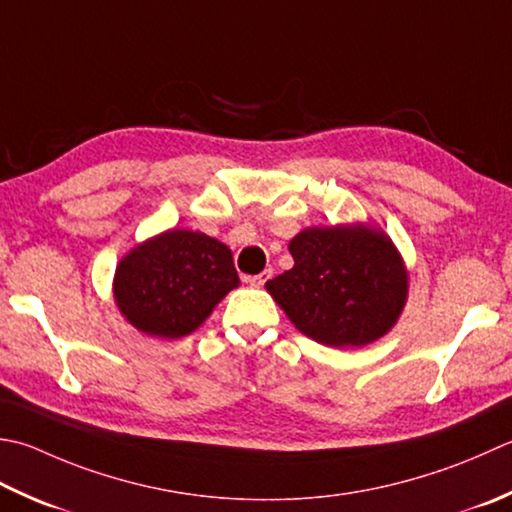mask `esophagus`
Returning a JSON list of instances; mask_svg holds the SVG:
<instances>
[{
    "label": "esophagus",
    "instance_id": "esophagus-1",
    "mask_svg": "<svg viewBox=\"0 0 512 512\" xmlns=\"http://www.w3.org/2000/svg\"><path fill=\"white\" fill-rule=\"evenodd\" d=\"M270 275H273V270H264V273H259V275H250V277H244V282L248 284V286H253V288H262L268 279H270Z\"/></svg>",
    "mask_w": 512,
    "mask_h": 512
}]
</instances>
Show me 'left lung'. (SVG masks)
<instances>
[{
  "label": "left lung",
  "instance_id": "1",
  "mask_svg": "<svg viewBox=\"0 0 512 512\" xmlns=\"http://www.w3.org/2000/svg\"><path fill=\"white\" fill-rule=\"evenodd\" d=\"M288 248L295 266L268 279L266 288L304 335L359 348L395 326L408 282L402 257L382 230L306 228Z\"/></svg>",
  "mask_w": 512,
  "mask_h": 512
}]
</instances>
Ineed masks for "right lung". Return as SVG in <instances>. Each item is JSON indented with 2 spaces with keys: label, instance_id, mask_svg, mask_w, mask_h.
Here are the masks:
<instances>
[{
  "label": "right lung",
  "instance_id": "1",
  "mask_svg": "<svg viewBox=\"0 0 512 512\" xmlns=\"http://www.w3.org/2000/svg\"><path fill=\"white\" fill-rule=\"evenodd\" d=\"M239 284L233 253L193 230H168L130 250L115 270V302L137 330L184 337Z\"/></svg>",
  "mask_w": 512,
  "mask_h": 512
}]
</instances>
